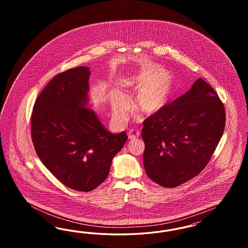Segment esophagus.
<instances>
[{
	"instance_id": "1",
	"label": "esophagus",
	"mask_w": 248,
	"mask_h": 248,
	"mask_svg": "<svg viewBox=\"0 0 248 248\" xmlns=\"http://www.w3.org/2000/svg\"><path fill=\"white\" fill-rule=\"evenodd\" d=\"M139 136H140V132L138 130H134V129L130 130V132L128 134V137L131 140H134L135 138H138Z\"/></svg>"
}]
</instances>
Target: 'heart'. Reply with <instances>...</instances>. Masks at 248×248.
<instances>
[{
    "instance_id": "b5f03b06",
    "label": "heart",
    "mask_w": 248,
    "mask_h": 248,
    "mask_svg": "<svg viewBox=\"0 0 248 248\" xmlns=\"http://www.w3.org/2000/svg\"><path fill=\"white\" fill-rule=\"evenodd\" d=\"M121 84L127 92H135L134 106L136 110L153 115L167 105L173 89L172 76L155 63H146L138 72L121 79ZM127 99L121 93L113 95L112 108L114 117L123 120L127 110Z\"/></svg>"
}]
</instances>
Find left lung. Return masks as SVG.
<instances>
[{
    "mask_svg": "<svg viewBox=\"0 0 248 248\" xmlns=\"http://www.w3.org/2000/svg\"><path fill=\"white\" fill-rule=\"evenodd\" d=\"M143 124L146 174L161 186L176 187L208 164L225 130V106L213 87L199 78Z\"/></svg>",
    "mask_w": 248,
    "mask_h": 248,
    "instance_id": "1",
    "label": "left lung"
}]
</instances>
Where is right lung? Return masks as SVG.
I'll use <instances>...</instances> for the list:
<instances>
[{
    "label": "right lung",
    "instance_id": "right-lung-1",
    "mask_svg": "<svg viewBox=\"0 0 248 248\" xmlns=\"http://www.w3.org/2000/svg\"><path fill=\"white\" fill-rule=\"evenodd\" d=\"M90 69L54 76L33 105L31 140L45 167L67 187L89 192L106 179L112 160L127 141L112 134L88 104Z\"/></svg>",
    "mask_w": 248,
    "mask_h": 248
}]
</instances>
